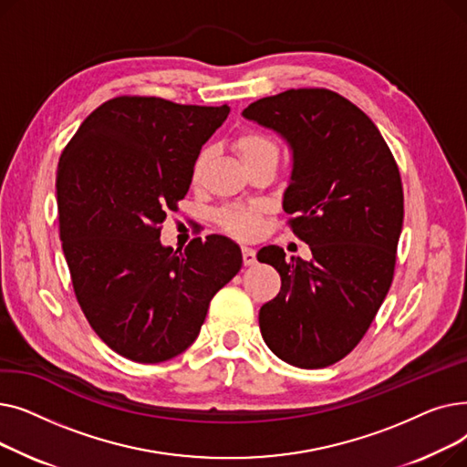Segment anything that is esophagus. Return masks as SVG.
Masks as SVG:
<instances>
[{"label":"esophagus","mask_w":467,"mask_h":467,"mask_svg":"<svg viewBox=\"0 0 467 467\" xmlns=\"http://www.w3.org/2000/svg\"><path fill=\"white\" fill-rule=\"evenodd\" d=\"M242 261L246 266L255 265V250L248 248V246H242Z\"/></svg>","instance_id":"obj_1"}]
</instances>
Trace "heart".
I'll list each match as a JSON object with an SVG mask.
<instances>
[{"label":"heart","instance_id":"b5f03b06","mask_svg":"<svg viewBox=\"0 0 467 467\" xmlns=\"http://www.w3.org/2000/svg\"><path fill=\"white\" fill-rule=\"evenodd\" d=\"M234 147L246 166H252L263 159H278V143L271 136L257 130L240 134L234 141ZM208 161H210V150H202L199 155H196L191 168L192 182H199L202 178ZM259 215H261L259 206H231V208L221 210L217 219L221 227H223L227 233L242 238H250V236H255L259 231Z\"/></svg>","mask_w":467,"mask_h":467}]
</instances>
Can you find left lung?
Instances as JSON below:
<instances>
[{"label":"left lung","instance_id":"obj_1","mask_svg":"<svg viewBox=\"0 0 467 467\" xmlns=\"http://www.w3.org/2000/svg\"><path fill=\"white\" fill-rule=\"evenodd\" d=\"M242 115L291 147L284 192L289 225L312 252L265 246L257 259L280 273V293L259 310L261 335L280 359L320 369L350 354L394 280L403 187L388 143L358 106L327 88H291Z\"/></svg>","mask_w":467,"mask_h":467}]
</instances>
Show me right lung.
I'll return each instance as SVG.
<instances>
[{
    "instance_id": "add662e5",
    "label": "right lung",
    "mask_w": 467,
    "mask_h": 467,
    "mask_svg": "<svg viewBox=\"0 0 467 467\" xmlns=\"http://www.w3.org/2000/svg\"><path fill=\"white\" fill-rule=\"evenodd\" d=\"M231 108L119 96L96 108L62 151L58 227L73 291L106 345L138 363L176 358L199 337L212 297L242 266L227 236L161 244L191 168Z\"/></svg>"
}]
</instances>
